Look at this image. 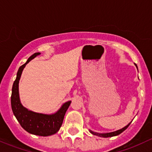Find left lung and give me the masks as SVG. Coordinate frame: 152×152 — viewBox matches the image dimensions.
<instances>
[{
    "label": "left lung",
    "mask_w": 152,
    "mask_h": 152,
    "mask_svg": "<svg viewBox=\"0 0 152 152\" xmlns=\"http://www.w3.org/2000/svg\"><path fill=\"white\" fill-rule=\"evenodd\" d=\"M136 65V64H135ZM131 123V122H130ZM130 123L128 125H126V126H124V127L122 128V129H119V130H117L115 131V132H109V133H104V134H99V133H96V132H93V131L91 130H89L90 131L91 133H92L93 134H96V135H98V136H100V137H113V136H115V135H118V134H121V132H123L125 130V129H126V128L128 127V126H129V124H130Z\"/></svg>",
    "instance_id": "8db88e82"
}]
</instances>
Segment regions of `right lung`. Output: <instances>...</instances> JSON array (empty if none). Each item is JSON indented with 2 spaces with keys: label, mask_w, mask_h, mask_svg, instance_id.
Listing matches in <instances>:
<instances>
[{
  "label": "right lung",
  "mask_w": 152,
  "mask_h": 152,
  "mask_svg": "<svg viewBox=\"0 0 152 152\" xmlns=\"http://www.w3.org/2000/svg\"><path fill=\"white\" fill-rule=\"evenodd\" d=\"M40 53H36L31 56L26 64L19 68L17 77L12 86L11 104L14 115L21 125L22 127L29 133L39 136H49L56 134L61 126L64 118L67 109L69 107L71 101H69L63 104L61 109L56 113L52 115L37 113L28 110L21 104L19 97V80L21 77L22 72L26 65Z\"/></svg>",
  "instance_id": "right-lung-1"
}]
</instances>
